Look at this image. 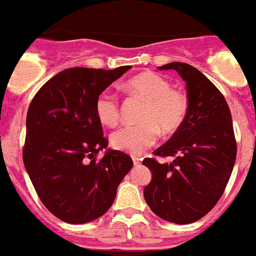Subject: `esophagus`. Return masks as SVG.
I'll return each instance as SVG.
<instances>
[{
  "label": "esophagus",
  "instance_id": "obj_1",
  "mask_svg": "<svg viewBox=\"0 0 256 256\" xmlns=\"http://www.w3.org/2000/svg\"><path fill=\"white\" fill-rule=\"evenodd\" d=\"M132 160H134V166H138V165H140V164H141V158H138V156H134V158H132Z\"/></svg>",
  "mask_w": 256,
  "mask_h": 256
}]
</instances>
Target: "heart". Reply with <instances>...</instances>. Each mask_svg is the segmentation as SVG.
Wrapping results in <instances>:
<instances>
[{
  "mask_svg": "<svg viewBox=\"0 0 256 256\" xmlns=\"http://www.w3.org/2000/svg\"><path fill=\"white\" fill-rule=\"evenodd\" d=\"M126 87L145 100L140 115L142 122L126 126L115 130L111 142L118 150L140 154L164 134H173L181 126L188 112V98L178 90L172 88L170 82L158 74L144 72L132 78ZM95 114L102 124L114 126L118 122V102L116 95L103 91L95 100Z\"/></svg>",
  "mask_w": 256,
  "mask_h": 256,
  "instance_id": "heart-1",
  "label": "heart"
}]
</instances>
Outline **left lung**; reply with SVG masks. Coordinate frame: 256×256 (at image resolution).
<instances>
[{"label":"left lung","mask_w":256,"mask_h":256,"mask_svg":"<svg viewBox=\"0 0 256 256\" xmlns=\"http://www.w3.org/2000/svg\"><path fill=\"white\" fill-rule=\"evenodd\" d=\"M158 70H174L182 78L188 112L173 136L154 150L173 161H142L152 173L144 198L162 220L193 224L216 206L232 176L236 157L232 112L220 90L196 67L172 62Z\"/></svg>","instance_id":"left-lung-1"}]
</instances>
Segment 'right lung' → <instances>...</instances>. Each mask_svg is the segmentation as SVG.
<instances>
[{
	"label": "right lung",
	"mask_w": 256,
	"mask_h": 256,
	"mask_svg": "<svg viewBox=\"0 0 256 256\" xmlns=\"http://www.w3.org/2000/svg\"><path fill=\"white\" fill-rule=\"evenodd\" d=\"M130 66L74 67L42 86L26 118L24 164L38 197L63 222L87 224L107 212L132 169L128 154L107 149L95 100Z\"/></svg>",
	"instance_id": "obj_1"
}]
</instances>
